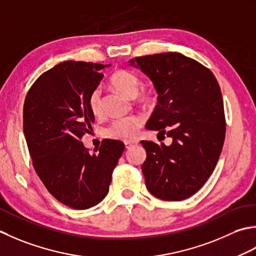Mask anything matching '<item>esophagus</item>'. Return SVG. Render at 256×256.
Instances as JSON below:
<instances>
[{"label":"esophagus","instance_id":"34e87169","mask_svg":"<svg viewBox=\"0 0 256 256\" xmlns=\"http://www.w3.org/2000/svg\"><path fill=\"white\" fill-rule=\"evenodd\" d=\"M136 144H138L137 140H134V142H124V147H126V149H132Z\"/></svg>","mask_w":256,"mask_h":256}]
</instances>
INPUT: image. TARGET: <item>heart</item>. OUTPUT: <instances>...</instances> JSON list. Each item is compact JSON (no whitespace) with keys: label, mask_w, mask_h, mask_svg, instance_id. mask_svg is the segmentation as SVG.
<instances>
[{"label":"heart","mask_w":256,"mask_h":256,"mask_svg":"<svg viewBox=\"0 0 256 256\" xmlns=\"http://www.w3.org/2000/svg\"><path fill=\"white\" fill-rule=\"evenodd\" d=\"M112 85L127 97L134 98L142 88V80L140 78L128 70H118L110 78ZM152 95L150 92H144L138 96L139 102L150 104L152 102ZM90 108L94 114H99L102 110V94L100 90H96L92 92L90 97ZM142 118L139 116H129L124 118H119L114 120L112 126L107 129V136L117 140H124V142H132L137 137L140 127L142 126Z\"/></svg>","instance_id":"b5f03b06"}]
</instances>
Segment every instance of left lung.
<instances>
[{
  "label": "left lung",
  "instance_id": "obj_1",
  "mask_svg": "<svg viewBox=\"0 0 256 256\" xmlns=\"http://www.w3.org/2000/svg\"><path fill=\"white\" fill-rule=\"evenodd\" d=\"M129 65L149 77L159 95L146 128L172 139L170 146L142 142L146 186L161 200L188 199L220 158L226 137L220 86L210 70L180 53L134 57Z\"/></svg>",
  "mask_w": 256,
  "mask_h": 256
}]
</instances>
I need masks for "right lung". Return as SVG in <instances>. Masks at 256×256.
Here are the masks:
<instances>
[{
	"mask_svg": "<svg viewBox=\"0 0 256 256\" xmlns=\"http://www.w3.org/2000/svg\"><path fill=\"white\" fill-rule=\"evenodd\" d=\"M109 66L60 62L42 74L25 98L23 132L36 174L55 199L77 210L105 199L124 150V142L106 139L90 154L80 142L95 120L88 100Z\"/></svg>",
	"mask_w": 256,
	"mask_h": 256,
	"instance_id": "1",
	"label": "right lung"
}]
</instances>
